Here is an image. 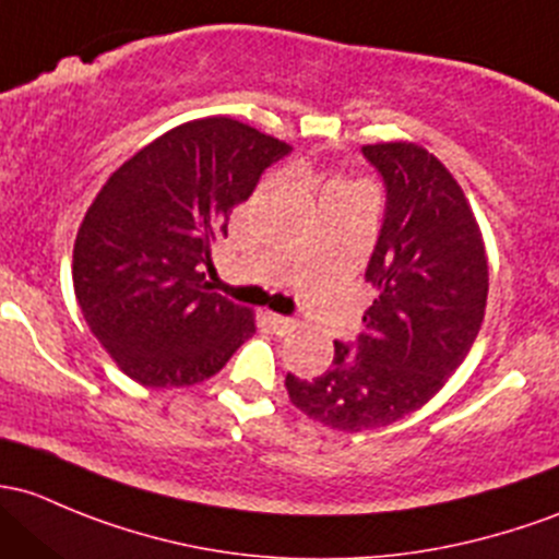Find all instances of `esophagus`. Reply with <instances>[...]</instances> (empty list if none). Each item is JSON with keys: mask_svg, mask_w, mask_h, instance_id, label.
<instances>
[{"mask_svg": "<svg viewBox=\"0 0 559 559\" xmlns=\"http://www.w3.org/2000/svg\"><path fill=\"white\" fill-rule=\"evenodd\" d=\"M267 324L273 326L275 334H281V337H284V334H289L292 329L297 326V321L286 319V316H278V313H267Z\"/></svg>", "mask_w": 559, "mask_h": 559, "instance_id": "34e87169", "label": "esophagus"}]
</instances>
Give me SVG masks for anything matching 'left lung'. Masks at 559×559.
Here are the masks:
<instances>
[{
    "label": "left lung",
    "mask_w": 559,
    "mask_h": 559,
    "mask_svg": "<svg viewBox=\"0 0 559 559\" xmlns=\"http://www.w3.org/2000/svg\"><path fill=\"white\" fill-rule=\"evenodd\" d=\"M385 181V219L364 278L374 299L356 345L334 343L321 378L286 374L292 404L334 431L391 426L455 374L487 305L474 211L442 160L413 141L361 146Z\"/></svg>",
    "instance_id": "1"
}]
</instances>
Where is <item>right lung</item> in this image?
<instances>
[{
    "label": "right lung",
    "mask_w": 559,
    "mask_h": 559,
    "mask_svg": "<svg viewBox=\"0 0 559 559\" xmlns=\"http://www.w3.org/2000/svg\"><path fill=\"white\" fill-rule=\"evenodd\" d=\"M292 146L233 117L176 126L109 176L74 240V295L117 367L150 388L214 378L257 332L209 292L211 240Z\"/></svg>",
    "instance_id": "right-lung-1"
}]
</instances>
